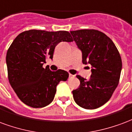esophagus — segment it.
<instances>
[{
	"mask_svg": "<svg viewBox=\"0 0 132 132\" xmlns=\"http://www.w3.org/2000/svg\"><path fill=\"white\" fill-rule=\"evenodd\" d=\"M73 76H74V75H71V74H70V75H69V77H72Z\"/></svg>",
	"mask_w": 132,
	"mask_h": 132,
	"instance_id": "obj_1",
	"label": "esophagus"
}]
</instances>
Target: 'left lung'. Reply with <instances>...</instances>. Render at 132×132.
Masks as SVG:
<instances>
[{
    "instance_id": "1",
    "label": "left lung",
    "mask_w": 132,
    "mask_h": 132,
    "mask_svg": "<svg viewBox=\"0 0 132 132\" xmlns=\"http://www.w3.org/2000/svg\"><path fill=\"white\" fill-rule=\"evenodd\" d=\"M82 62L91 65V77L79 75V87L72 91L76 103L85 109H96L108 101L117 88L122 70V60L116 46L104 33L94 29L71 31Z\"/></svg>"
}]
</instances>
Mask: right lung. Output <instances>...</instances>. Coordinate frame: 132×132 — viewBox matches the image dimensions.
<instances>
[{
  "mask_svg": "<svg viewBox=\"0 0 132 132\" xmlns=\"http://www.w3.org/2000/svg\"><path fill=\"white\" fill-rule=\"evenodd\" d=\"M73 39L66 31L29 30L20 34L7 50L6 64L10 84L18 98L27 105L38 108L54 99L60 81H67V72H53L43 67L47 57L53 60L60 42Z\"/></svg>",
  "mask_w": 132,
  "mask_h": 132,
  "instance_id": "right-lung-1",
  "label": "right lung"
}]
</instances>
